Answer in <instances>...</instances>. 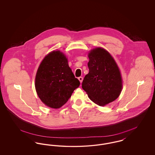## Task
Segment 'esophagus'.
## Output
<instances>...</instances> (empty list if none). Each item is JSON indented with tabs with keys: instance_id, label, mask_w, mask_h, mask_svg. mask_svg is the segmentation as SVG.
I'll use <instances>...</instances> for the list:
<instances>
[{
	"instance_id": "esophagus-1",
	"label": "esophagus",
	"mask_w": 155,
	"mask_h": 155,
	"mask_svg": "<svg viewBox=\"0 0 155 155\" xmlns=\"http://www.w3.org/2000/svg\"><path fill=\"white\" fill-rule=\"evenodd\" d=\"M78 80H79V81L80 82V83H82V80H83V78L82 77H78Z\"/></svg>"
}]
</instances>
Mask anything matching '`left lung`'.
Segmentation results:
<instances>
[{
	"label": "left lung",
	"mask_w": 155,
	"mask_h": 155,
	"mask_svg": "<svg viewBox=\"0 0 155 155\" xmlns=\"http://www.w3.org/2000/svg\"><path fill=\"white\" fill-rule=\"evenodd\" d=\"M88 58L89 73L84 78L82 88L92 102L103 106L120 95L123 87L121 73L114 59L103 48L92 49Z\"/></svg>",
	"instance_id": "1"
}]
</instances>
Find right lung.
Returning a JSON list of instances; mask_svg holds the SVG:
<instances>
[{
	"label": "right lung",
	"instance_id": "add662e5",
	"mask_svg": "<svg viewBox=\"0 0 155 155\" xmlns=\"http://www.w3.org/2000/svg\"><path fill=\"white\" fill-rule=\"evenodd\" d=\"M80 84L68 66L66 56L60 51H52L45 57L35 76L38 96L53 109H59L66 103Z\"/></svg>",
	"mask_w": 155,
	"mask_h": 155
}]
</instances>
